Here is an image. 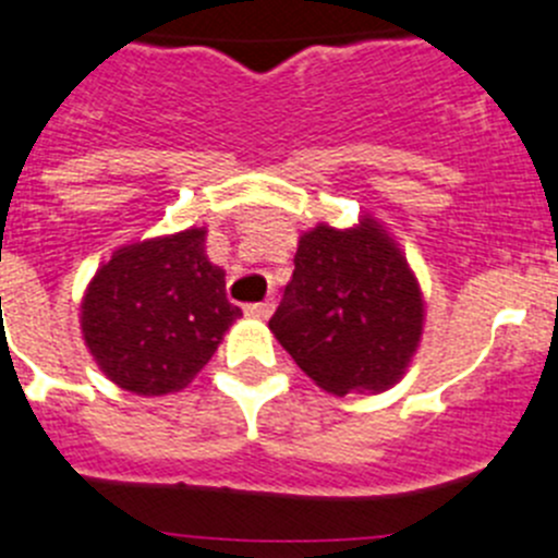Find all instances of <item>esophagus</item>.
I'll use <instances>...</instances> for the list:
<instances>
[{"mask_svg": "<svg viewBox=\"0 0 558 558\" xmlns=\"http://www.w3.org/2000/svg\"><path fill=\"white\" fill-rule=\"evenodd\" d=\"M275 311V303L272 300H264V303H250L247 308H244V314L247 316H258V319H269Z\"/></svg>", "mask_w": 558, "mask_h": 558, "instance_id": "1", "label": "esophagus"}]
</instances>
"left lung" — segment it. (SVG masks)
I'll return each mask as SVG.
<instances>
[{
  "instance_id": "obj_1",
  "label": "left lung",
  "mask_w": 558,
  "mask_h": 558,
  "mask_svg": "<svg viewBox=\"0 0 558 558\" xmlns=\"http://www.w3.org/2000/svg\"><path fill=\"white\" fill-rule=\"evenodd\" d=\"M424 300L404 255L372 220L300 236L294 275L269 319L283 350L336 397L385 390L408 368Z\"/></svg>"
}]
</instances>
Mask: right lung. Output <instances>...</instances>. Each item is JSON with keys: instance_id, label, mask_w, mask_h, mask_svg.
<instances>
[{"instance_id": "add662e5", "label": "right lung", "mask_w": 558, "mask_h": 558, "mask_svg": "<svg viewBox=\"0 0 558 558\" xmlns=\"http://www.w3.org/2000/svg\"><path fill=\"white\" fill-rule=\"evenodd\" d=\"M203 242L206 231L190 228L129 244L87 286L82 332L114 385L140 397L181 390L242 316Z\"/></svg>"}]
</instances>
